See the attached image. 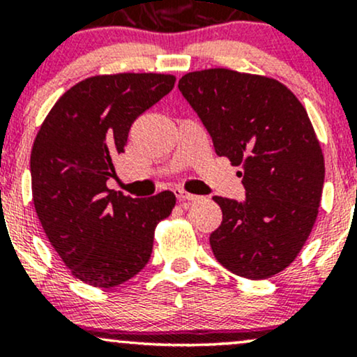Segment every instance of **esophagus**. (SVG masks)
<instances>
[{
	"instance_id": "esophagus-1",
	"label": "esophagus",
	"mask_w": 357,
	"mask_h": 357,
	"mask_svg": "<svg viewBox=\"0 0 357 357\" xmlns=\"http://www.w3.org/2000/svg\"><path fill=\"white\" fill-rule=\"evenodd\" d=\"M174 195H176V199H178L179 203H181V202H196V199H199V196L191 195V192H188L184 190H176Z\"/></svg>"
}]
</instances>
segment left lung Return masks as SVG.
Segmentation results:
<instances>
[{
	"instance_id": "left-lung-1",
	"label": "left lung",
	"mask_w": 357,
	"mask_h": 357,
	"mask_svg": "<svg viewBox=\"0 0 357 357\" xmlns=\"http://www.w3.org/2000/svg\"><path fill=\"white\" fill-rule=\"evenodd\" d=\"M218 155L240 166L245 199L215 196L223 221L210 235L216 260L261 280L289 267L321 204L324 155L304 105L280 82L228 68L186 73L178 84Z\"/></svg>"
}]
</instances>
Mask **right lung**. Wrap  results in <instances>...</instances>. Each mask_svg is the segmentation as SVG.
<instances>
[{
	"label": "right lung",
	"mask_w": 357,
	"mask_h": 357,
	"mask_svg": "<svg viewBox=\"0 0 357 357\" xmlns=\"http://www.w3.org/2000/svg\"><path fill=\"white\" fill-rule=\"evenodd\" d=\"M165 73H116L79 82L53 105L30 158L40 223L72 275L110 289L137 275L153 253L155 225L176 204L171 191L130 198L107 188L134 121L167 96Z\"/></svg>",
	"instance_id": "add662e5"
}]
</instances>
